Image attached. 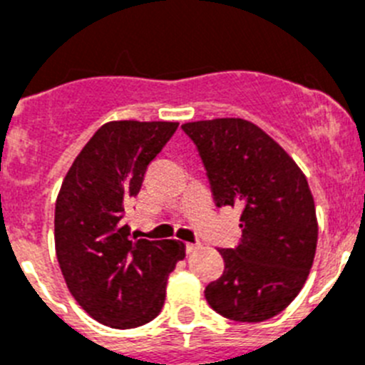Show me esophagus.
I'll return each mask as SVG.
<instances>
[{
    "instance_id": "34e87169",
    "label": "esophagus",
    "mask_w": 365,
    "mask_h": 365,
    "mask_svg": "<svg viewBox=\"0 0 365 365\" xmlns=\"http://www.w3.org/2000/svg\"><path fill=\"white\" fill-rule=\"evenodd\" d=\"M199 248H201V243H186V252L188 254L197 252Z\"/></svg>"
}]
</instances>
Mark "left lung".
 I'll list each match as a JSON object with an SVG mask.
<instances>
[{
    "label": "left lung",
    "mask_w": 365,
    "mask_h": 365,
    "mask_svg": "<svg viewBox=\"0 0 365 365\" xmlns=\"http://www.w3.org/2000/svg\"><path fill=\"white\" fill-rule=\"evenodd\" d=\"M193 140L217 206H240L241 241L222 248V276L205 298L234 322H263L298 296L318 241L314 199L298 164L265 131L243 118L182 124Z\"/></svg>",
    "instance_id": "obj_1"
}]
</instances>
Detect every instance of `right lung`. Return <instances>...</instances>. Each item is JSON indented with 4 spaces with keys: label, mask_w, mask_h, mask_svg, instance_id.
<instances>
[{
    "label": "right lung",
    "mask_w": 365,
    "mask_h": 365,
    "mask_svg": "<svg viewBox=\"0 0 365 365\" xmlns=\"http://www.w3.org/2000/svg\"><path fill=\"white\" fill-rule=\"evenodd\" d=\"M177 122H108L69 168L54 210L56 257L71 294L100 324L133 329L159 314L166 279L185 243L130 237L125 208L140 192L148 164Z\"/></svg>",
    "instance_id": "add662e5"
}]
</instances>
